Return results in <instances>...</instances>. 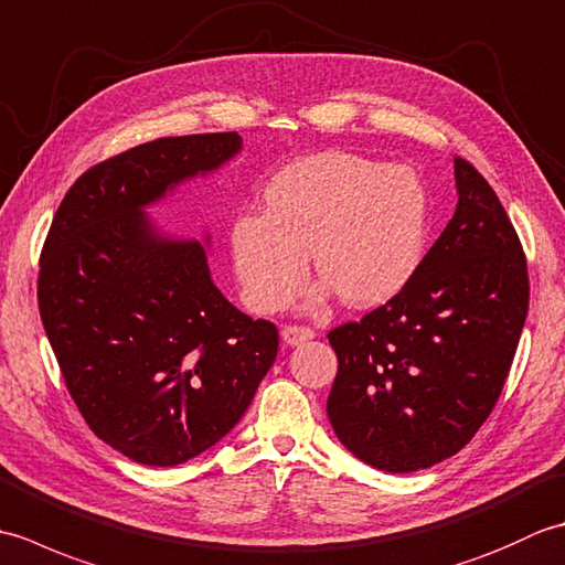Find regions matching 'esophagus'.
<instances>
[{
    "mask_svg": "<svg viewBox=\"0 0 565 565\" xmlns=\"http://www.w3.org/2000/svg\"><path fill=\"white\" fill-rule=\"evenodd\" d=\"M281 338H284L286 344L296 347V344H301V342L313 340V338H316V330H310V328H306V326H286V328L281 330Z\"/></svg>",
    "mask_w": 565,
    "mask_h": 565,
    "instance_id": "34e87169",
    "label": "esophagus"
}]
</instances>
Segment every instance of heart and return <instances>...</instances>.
Here are the masks:
<instances>
[{"label":"heart","instance_id":"b5f03b06","mask_svg":"<svg viewBox=\"0 0 565 565\" xmlns=\"http://www.w3.org/2000/svg\"><path fill=\"white\" fill-rule=\"evenodd\" d=\"M264 213L231 227L245 303L274 313L316 271L347 306L388 301L413 279L427 245L429 194L413 167L328 150L286 164L262 194Z\"/></svg>","mask_w":565,"mask_h":565}]
</instances>
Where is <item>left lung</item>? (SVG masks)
<instances>
[{
  "mask_svg": "<svg viewBox=\"0 0 565 565\" xmlns=\"http://www.w3.org/2000/svg\"><path fill=\"white\" fill-rule=\"evenodd\" d=\"M454 218L388 303L328 332V417L356 459L411 473L449 459L488 419L530 310L520 237L483 174L454 160Z\"/></svg>",
  "mask_w": 565,
  "mask_h": 565,
  "instance_id": "left-lung-1",
  "label": "left lung"
}]
</instances>
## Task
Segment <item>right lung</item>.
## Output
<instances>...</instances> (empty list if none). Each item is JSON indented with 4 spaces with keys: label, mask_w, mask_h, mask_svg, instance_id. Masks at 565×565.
I'll list each match as a JSON object with an SVG mask.
<instances>
[{
    "label": "right lung",
    "mask_w": 565,
    "mask_h": 565,
    "mask_svg": "<svg viewBox=\"0 0 565 565\" xmlns=\"http://www.w3.org/2000/svg\"><path fill=\"white\" fill-rule=\"evenodd\" d=\"M237 134L142 142L70 186L41 252L39 310L94 435L146 466L211 449L245 415L279 332L213 284L206 247L167 237L146 209L215 172Z\"/></svg>",
    "instance_id": "1"
}]
</instances>
